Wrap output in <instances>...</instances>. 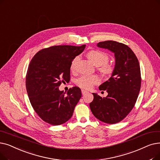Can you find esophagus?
<instances>
[{
    "instance_id": "1",
    "label": "esophagus",
    "mask_w": 160,
    "mask_h": 160,
    "mask_svg": "<svg viewBox=\"0 0 160 160\" xmlns=\"http://www.w3.org/2000/svg\"><path fill=\"white\" fill-rule=\"evenodd\" d=\"M86 93H88V92L86 91V90L82 89V95H85Z\"/></svg>"
}]
</instances>
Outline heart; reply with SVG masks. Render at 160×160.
Masks as SVG:
<instances>
[{
    "label": "heart",
    "instance_id": "obj_1",
    "mask_svg": "<svg viewBox=\"0 0 160 160\" xmlns=\"http://www.w3.org/2000/svg\"><path fill=\"white\" fill-rule=\"evenodd\" d=\"M86 56L88 59L95 66H99V70L106 76H110L112 74L114 67L112 65L108 63V55L101 51L93 50L89 51ZM78 60V57H76L72 62L71 68ZM101 79L98 76H82L76 80V84L78 86L84 89H90L94 85L99 84Z\"/></svg>",
    "mask_w": 160,
    "mask_h": 160
}]
</instances>
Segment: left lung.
Returning <instances> with one entry per match:
<instances>
[{
	"instance_id": "obj_1",
	"label": "left lung",
	"mask_w": 160,
	"mask_h": 160,
	"mask_svg": "<svg viewBox=\"0 0 160 160\" xmlns=\"http://www.w3.org/2000/svg\"><path fill=\"white\" fill-rule=\"evenodd\" d=\"M97 46L114 53V70L110 78L100 86L108 95L101 97L93 93L89 103L93 114L100 121L114 124L122 121L133 109L140 92L141 78L140 65L133 52L127 45L107 40Z\"/></svg>"
}]
</instances>
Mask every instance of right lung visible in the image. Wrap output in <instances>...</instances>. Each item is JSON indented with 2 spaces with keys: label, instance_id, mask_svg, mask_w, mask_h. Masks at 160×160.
<instances>
[{
  "label": "right lung",
  "instance_id": "right-lung-1",
  "mask_svg": "<svg viewBox=\"0 0 160 160\" xmlns=\"http://www.w3.org/2000/svg\"><path fill=\"white\" fill-rule=\"evenodd\" d=\"M85 48V44L52 46L37 52L30 62L26 88L31 104L42 120L53 126L70 119L81 98L78 87L70 88L66 95L59 87L70 80L72 61Z\"/></svg>",
  "mask_w": 160,
  "mask_h": 160
}]
</instances>
